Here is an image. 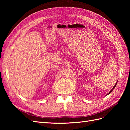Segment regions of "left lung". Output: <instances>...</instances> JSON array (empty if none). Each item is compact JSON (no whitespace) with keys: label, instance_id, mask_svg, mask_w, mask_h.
<instances>
[{"label":"left lung","instance_id":"8db88e82","mask_svg":"<svg viewBox=\"0 0 130 130\" xmlns=\"http://www.w3.org/2000/svg\"><path fill=\"white\" fill-rule=\"evenodd\" d=\"M117 82H118V81H117L116 82V83L115 85V86H114V87H113V88H112V89L111 90V91H110V92H109V93H108L107 94H106V95H108V94H109L110 93H111V92H112L113 91V90L114 89H115V87H116V85H117Z\"/></svg>","mask_w":130,"mask_h":130}]
</instances>
